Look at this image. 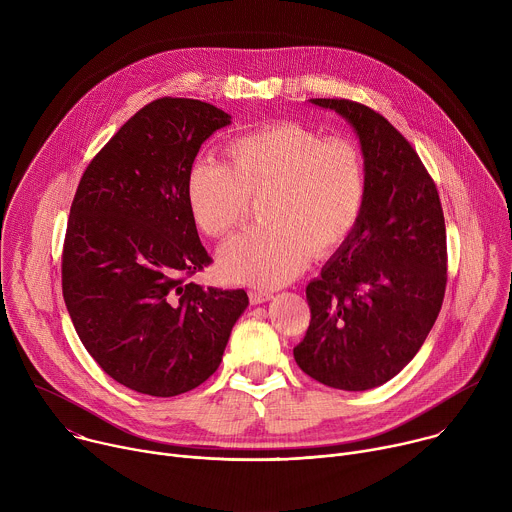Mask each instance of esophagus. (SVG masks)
<instances>
[{"instance_id":"esophagus-1","label":"esophagus","mask_w":512,"mask_h":512,"mask_svg":"<svg viewBox=\"0 0 512 512\" xmlns=\"http://www.w3.org/2000/svg\"><path fill=\"white\" fill-rule=\"evenodd\" d=\"M249 298H251V304H265V302H269L271 298H273V294H271V291H267V289H251L249 291Z\"/></svg>"}]
</instances>
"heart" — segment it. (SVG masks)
Wrapping results in <instances>:
<instances>
[{"instance_id":"heart-1","label":"heart","mask_w":512,"mask_h":512,"mask_svg":"<svg viewBox=\"0 0 512 512\" xmlns=\"http://www.w3.org/2000/svg\"><path fill=\"white\" fill-rule=\"evenodd\" d=\"M229 166L196 158L186 174V206L208 237H227L259 198L265 225L231 239L223 271L237 281L273 287L296 277L312 253L328 255L358 223L364 204V162L348 137L283 121L235 137Z\"/></svg>"}]
</instances>
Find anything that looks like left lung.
<instances>
[{
    "label": "left lung",
    "instance_id": "1",
    "mask_svg": "<svg viewBox=\"0 0 512 512\" xmlns=\"http://www.w3.org/2000/svg\"><path fill=\"white\" fill-rule=\"evenodd\" d=\"M310 103L354 129L367 188L356 227L306 287L312 320L294 358L326 387L367 391L403 371L442 310L444 210L419 156L383 115L346 99Z\"/></svg>",
    "mask_w": 512,
    "mask_h": 512
}]
</instances>
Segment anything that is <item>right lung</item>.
Returning a JSON list of instances; mask_svg holds the SVG:
<instances>
[{"label": "right lung", "mask_w": 512, "mask_h": 512, "mask_svg": "<svg viewBox=\"0 0 512 512\" xmlns=\"http://www.w3.org/2000/svg\"><path fill=\"white\" fill-rule=\"evenodd\" d=\"M231 115L196 99L139 109L85 170L70 206L62 296L99 367L131 391L176 397L223 360L245 289L184 281L210 263L186 206L200 145Z\"/></svg>", "instance_id": "add662e5"}]
</instances>
